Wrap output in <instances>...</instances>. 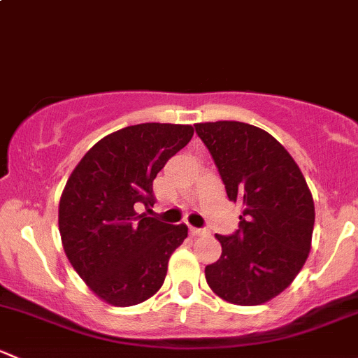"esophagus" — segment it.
<instances>
[{"label": "esophagus", "mask_w": 358, "mask_h": 358, "mask_svg": "<svg viewBox=\"0 0 358 358\" xmlns=\"http://www.w3.org/2000/svg\"><path fill=\"white\" fill-rule=\"evenodd\" d=\"M190 234H192L194 237H199V236H206V234H208V230H206V229H196V227H190Z\"/></svg>", "instance_id": "1"}]
</instances>
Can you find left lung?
I'll return each mask as SVG.
<instances>
[{
    "mask_svg": "<svg viewBox=\"0 0 358 358\" xmlns=\"http://www.w3.org/2000/svg\"><path fill=\"white\" fill-rule=\"evenodd\" d=\"M227 196L243 206L239 230L216 236L222 256L206 282L227 303L255 306L280 294L312 249L315 206L301 169L265 129L239 121L197 122Z\"/></svg>",
    "mask_w": 358,
    "mask_h": 358,
    "instance_id": "obj_1",
    "label": "left lung"
}]
</instances>
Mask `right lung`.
<instances>
[{
    "instance_id": "right-lung-1",
    "label": "right lung",
    "mask_w": 358,
    "mask_h": 358,
    "mask_svg": "<svg viewBox=\"0 0 358 358\" xmlns=\"http://www.w3.org/2000/svg\"><path fill=\"white\" fill-rule=\"evenodd\" d=\"M192 135L190 124L126 126L99 140L69 176L59 202L64 251L90 291L112 306L156 294L189 234L183 223L138 215L135 206L152 204L154 178Z\"/></svg>"
}]
</instances>
